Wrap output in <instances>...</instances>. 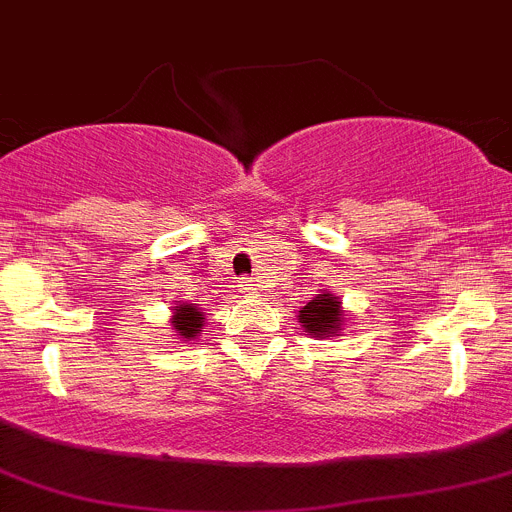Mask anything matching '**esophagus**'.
Wrapping results in <instances>:
<instances>
[{"label": "esophagus", "instance_id": "esophagus-1", "mask_svg": "<svg viewBox=\"0 0 512 512\" xmlns=\"http://www.w3.org/2000/svg\"><path fill=\"white\" fill-rule=\"evenodd\" d=\"M237 288L239 290H242V293H252V290H255V283H252V280L250 278H239L237 280Z\"/></svg>", "mask_w": 512, "mask_h": 512}]
</instances>
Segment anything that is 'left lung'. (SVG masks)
Returning <instances> with one entry per match:
<instances>
[{"mask_svg":"<svg viewBox=\"0 0 512 512\" xmlns=\"http://www.w3.org/2000/svg\"><path fill=\"white\" fill-rule=\"evenodd\" d=\"M344 308L342 298L331 293L329 288H321L306 306L298 311V324L303 326L308 336L326 339V336H342L344 329Z\"/></svg>","mask_w":512,"mask_h":512,"instance_id":"8db88e82","label":"left lung"}]
</instances>
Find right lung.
I'll return each instance as SVG.
<instances>
[{"instance_id": "obj_1", "label": "right lung", "mask_w": 512, "mask_h": 512, "mask_svg": "<svg viewBox=\"0 0 512 512\" xmlns=\"http://www.w3.org/2000/svg\"><path fill=\"white\" fill-rule=\"evenodd\" d=\"M170 329L183 344L191 342L204 329V311L196 303L176 301V306H170Z\"/></svg>"}]
</instances>
